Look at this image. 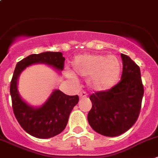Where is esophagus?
Returning a JSON list of instances; mask_svg holds the SVG:
<instances>
[{"label": "esophagus", "mask_w": 158, "mask_h": 158, "mask_svg": "<svg viewBox=\"0 0 158 158\" xmlns=\"http://www.w3.org/2000/svg\"><path fill=\"white\" fill-rule=\"evenodd\" d=\"M86 97V94L85 92H82L79 94V97H80V99H82L84 97Z\"/></svg>", "instance_id": "obj_1"}]
</instances>
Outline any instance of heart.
Returning <instances> with one entry per match:
<instances>
[{
    "label": "heart",
    "mask_w": 158,
    "mask_h": 158,
    "mask_svg": "<svg viewBox=\"0 0 158 158\" xmlns=\"http://www.w3.org/2000/svg\"><path fill=\"white\" fill-rule=\"evenodd\" d=\"M73 73L87 77V83L95 91L108 90L118 82L122 74V63L114 55L86 54L78 55L72 61ZM69 78L74 76L68 72Z\"/></svg>",
    "instance_id": "obj_1"
}]
</instances>
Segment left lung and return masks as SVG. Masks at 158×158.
<instances>
[{
    "label": "left lung",
    "mask_w": 158,
    "mask_h": 158,
    "mask_svg": "<svg viewBox=\"0 0 158 158\" xmlns=\"http://www.w3.org/2000/svg\"><path fill=\"white\" fill-rule=\"evenodd\" d=\"M121 81L107 91L90 95L92 108L88 113L89 126L95 132L109 137L129 130L139 117L144 89L139 67L129 56L121 54Z\"/></svg>",
    "instance_id": "8db88e82"
}]
</instances>
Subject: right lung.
Listing matches in <instances>:
<instances>
[{
  "label": "right lung",
  "mask_w": 158,
  "mask_h": 158,
  "mask_svg": "<svg viewBox=\"0 0 158 158\" xmlns=\"http://www.w3.org/2000/svg\"><path fill=\"white\" fill-rule=\"evenodd\" d=\"M65 60L61 52L47 51L31 54L17 63L10 86L12 108L16 119L23 129L32 136L48 139L61 133L67 126L69 114L79 102V96H69L54 89L40 107L24 101L18 89V80L23 70L34 64H44L58 72L64 69Z\"/></svg>",
  "instance_id": "add662e5"
}]
</instances>
